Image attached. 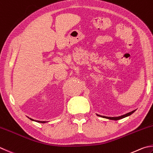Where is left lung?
<instances>
[{"mask_svg":"<svg viewBox=\"0 0 153 153\" xmlns=\"http://www.w3.org/2000/svg\"><path fill=\"white\" fill-rule=\"evenodd\" d=\"M135 111H132L130 112H128V113H126L125 114H123L122 115V116H120V117H105V116H101V115H99V114H97V116L99 117H103V118H106V119H111V120H120V119H123V118H125V117H127L128 116H130V115H131L133 112H135Z\"/></svg>","mask_w":153,"mask_h":153,"instance_id":"obj_1","label":"left lung"}]
</instances>
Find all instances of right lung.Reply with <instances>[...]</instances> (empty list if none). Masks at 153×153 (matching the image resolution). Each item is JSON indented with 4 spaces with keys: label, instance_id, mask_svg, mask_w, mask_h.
I'll return each mask as SVG.
<instances>
[{
    "label": "right lung",
    "instance_id": "obj_1",
    "mask_svg": "<svg viewBox=\"0 0 153 153\" xmlns=\"http://www.w3.org/2000/svg\"><path fill=\"white\" fill-rule=\"evenodd\" d=\"M28 119H30L31 120H33V121H35V122H37V123H47V121H40V120H34V119H30V118H29V117H28Z\"/></svg>",
    "mask_w": 153,
    "mask_h": 153
}]
</instances>
